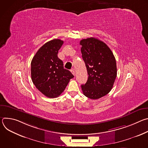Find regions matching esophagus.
<instances>
[{"mask_svg": "<svg viewBox=\"0 0 148 148\" xmlns=\"http://www.w3.org/2000/svg\"><path fill=\"white\" fill-rule=\"evenodd\" d=\"M71 73H72L74 75H75V71H74V69L71 70Z\"/></svg>", "mask_w": 148, "mask_h": 148, "instance_id": "esophagus-1", "label": "esophagus"}]
</instances>
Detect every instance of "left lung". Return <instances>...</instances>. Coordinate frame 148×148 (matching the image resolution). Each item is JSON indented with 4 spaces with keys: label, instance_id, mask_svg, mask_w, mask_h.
Segmentation results:
<instances>
[{
    "label": "left lung",
    "instance_id": "obj_1",
    "mask_svg": "<svg viewBox=\"0 0 148 148\" xmlns=\"http://www.w3.org/2000/svg\"><path fill=\"white\" fill-rule=\"evenodd\" d=\"M82 57L88 75L81 85L84 95L97 99L108 94L117 75L115 57L108 46L98 38L90 37L80 41Z\"/></svg>",
    "mask_w": 148,
    "mask_h": 148
}]
</instances>
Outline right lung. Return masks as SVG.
Instances as JSON below:
<instances>
[{"instance_id": "obj_1", "label": "right lung", "mask_w": 148, "mask_h": 148, "mask_svg": "<svg viewBox=\"0 0 148 148\" xmlns=\"http://www.w3.org/2000/svg\"><path fill=\"white\" fill-rule=\"evenodd\" d=\"M64 41L50 40L41 46L31 62L32 79L36 87L46 97L56 98L64 91L72 73L64 69L63 62L57 56Z\"/></svg>"}]
</instances>
